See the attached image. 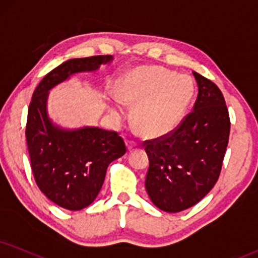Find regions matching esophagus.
<instances>
[{
	"label": "esophagus",
	"instance_id": "esophagus-1",
	"mask_svg": "<svg viewBox=\"0 0 258 258\" xmlns=\"http://www.w3.org/2000/svg\"><path fill=\"white\" fill-rule=\"evenodd\" d=\"M125 146H126V149H128L129 152L136 148V144H135V142H133V141H125Z\"/></svg>",
	"mask_w": 258,
	"mask_h": 258
}]
</instances>
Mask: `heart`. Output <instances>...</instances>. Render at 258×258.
Wrapping results in <instances>:
<instances>
[{
  "label": "heart",
  "mask_w": 258,
  "mask_h": 258,
  "mask_svg": "<svg viewBox=\"0 0 258 258\" xmlns=\"http://www.w3.org/2000/svg\"><path fill=\"white\" fill-rule=\"evenodd\" d=\"M194 94V82L187 75L161 67H138L126 72L116 86V97L126 106H134L133 122L141 135L163 138L182 122ZM114 120H122L123 107L118 101L107 105Z\"/></svg>",
  "instance_id": "obj_1"
}]
</instances>
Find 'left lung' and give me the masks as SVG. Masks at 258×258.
Segmentation results:
<instances>
[{"mask_svg": "<svg viewBox=\"0 0 258 258\" xmlns=\"http://www.w3.org/2000/svg\"><path fill=\"white\" fill-rule=\"evenodd\" d=\"M199 87L194 109L176 132L148 141L146 190L161 211L178 213L199 203L220 174L230 135V117L218 86L192 72Z\"/></svg>", "mask_w": 258, "mask_h": 258, "instance_id": "1", "label": "left lung"}]
</instances>
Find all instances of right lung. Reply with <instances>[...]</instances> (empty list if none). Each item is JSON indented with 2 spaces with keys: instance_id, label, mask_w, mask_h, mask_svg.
I'll list each match as a JSON object with an SVG mask.
<instances>
[{
  "instance_id": "obj_1",
  "label": "right lung",
  "mask_w": 258,
  "mask_h": 258,
  "mask_svg": "<svg viewBox=\"0 0 258 258\" xmlns=\"http://www.w3.org/2000/svg\"><path fill=\"white\" fill-rule=\"evenodd\" d=\"M112 59L110 55L68 59L44 76L32 95L26 125L32 172L40 191L68 211H80L94 201L109 165L126 149L116 132L56 124L47 113L49 92L73 75L93 73Z\"/></svg>"
}]
</instances>
